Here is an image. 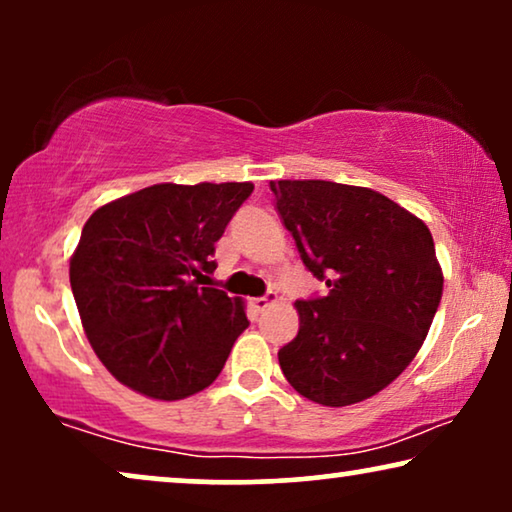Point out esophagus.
<instances>
[{
	"label": "esophagus",
	"instance_id": "esophagus-1",
	"mask_svg": "<svg viewBox=\"0 0 512 512\" xmlns=\"http://www.w3.org/2000/svg\"><path fill=\"white\" fill-rule=\"evenodd\" d=\"M277 300H279L277 293L275 291H268L263 298H254V307H256L258 312H263V310H268L272 303H277Z\"/></svg>",
	"mask_w": 512,
	"mask_h": 512
}]
</instances>
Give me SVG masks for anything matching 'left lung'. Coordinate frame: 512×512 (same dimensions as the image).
Returning <instances> with one entry per match:
<instances>
[{
	"mask_svg": "<svg viewBox=\"0 0 512 512\" xmlns=\"http://www.w3.org/2000/svg\"><path fill=\"white\" fill-rule=\"evenodd\" d=\"M298 254L328 296L298 300L279 366L300 396L342 408L396 380L443 296L431 230L387 195L335 181H270Z\"/></svg>",
	"mask_w": 512,
	"mask_h": 512,
	"instance_id": "left-lung-1",
	"label": "left lung"
}]
</instances>
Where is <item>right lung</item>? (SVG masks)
Instances as JSON below:
<instances>
[{"label":"right lung","instance_id":"right-lung-1","mask_svg":"<svg viewBox=\"0 0 512 512\" xmlns=\"http://www.w3.org/2000/svg\"><path fill=\"white\" fill-rule=\"evenodd\" d=\"M251 191L249 181L156 184L86 221L69 284L97 359L125 387L179 401L219 377L249 321L240 298L200 284Z\"/></svg>","mask_w":512,"mask_h":512}]
</instances>
